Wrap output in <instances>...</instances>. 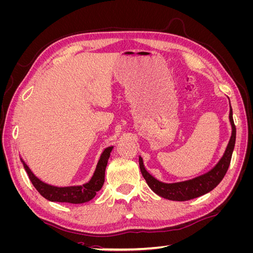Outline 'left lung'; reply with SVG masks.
Returning a JSON list of instances; mask_svg holds the SVG:
<instances>
[{
	"instance_id": "obj_1",
	"label": "left lung",
	"mask_w": 253,
	"mask_h": 253,
	"mask_svg": "<svg viewBox=\"0 0 253 253\" xmlns=\"http://www.w3.org/2000/svg\"><path fill=\"white\" fill-rule=\"evenodd\" d=\"M230 122L232 126V135L230 141L228 143V147L226 149L225 154L219 160V163L213 168V169L198 177L182 181V182H176V183H164L153 177L147 171H145L142 158L139 157V167L140 171L143 176V178L147 181L148 186L152 189L153 192H155L157 195L162 196L164 198L170 201L176 202H185L193 200V198L200 197L206 193L210 192L214 188H215L218 183L224 178L226 175L229 165L231 162L232 152L235 144V136H236V128L234 126V121L232 117V109L230 108Z\"/></svg>"
}]
</instances>
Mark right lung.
<instances>
[{
    "label": "right lung",
    "instance_id": "add662e5",
    "mask_svg": "<svg viewBox=\"0 0 253 253\" xmlns=\"http://www.w3.org/2000/svg\"><path fill=\"white\" fill-rule=\"evenodd\" d=\"M112 150H113V147H110L104 150L100 159H99V163L97 165L94 176L91 177L89 182L78 187L58 188V187L49 186L47 183H44L43 181H41L39 178H37L23 160H22V164H23V167H24L30 181L33 182L34 187L44 198H46V200L50 202L83 204L93 200L96 195V192H98V191L102 188L103 182H104L105 168H106V165H108V160L110 158Z\"/></svg>",
    "mask_w": 253,
    "mask_h": 253
}]
</instances>
